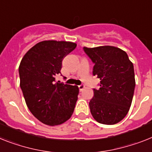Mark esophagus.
I'll return each instance as SVG.
<instances>
[{"label":"esophagus","instance_id":"1","mask_svg":"<svg viewBox=\"0 0 152 152\" xmlns=\"http://www.w3.org/2000/svg\"><path fill=\"white\" fill-rule=\"evenodd\" d=\"M78 87H79V90H80V91H82L84 88H85V86H84L83 84H80V85H79L78 86Z\"/></svg>","mask_w":152,"mask_h":152}]
</instances>
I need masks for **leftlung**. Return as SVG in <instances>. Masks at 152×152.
I'll use <instances>...</instances> for the list:
<instances>
[{
  "mask_svg": "<svg viewBox=\"0 0 152 152\" xmlns=\"http://www.w3.org/2000/svg\"><path fill=\"white\" fill-rule=\"evenodd\" d=\"M94 62V76L100 80V88L94 89L90 112L103 124H115L124 118L133 99L135 87L133 63L124 51L117 47H84Z\"/></svg>",
  "mask_w": 152,
  "mask_h": 152,
  "instance_id": "left-lung-1",
  "label": "left lung"
}]
</instances>
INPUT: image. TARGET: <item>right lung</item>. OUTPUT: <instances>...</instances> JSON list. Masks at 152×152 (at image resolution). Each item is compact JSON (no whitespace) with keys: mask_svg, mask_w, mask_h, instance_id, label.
I'll use <instances>...</instances> for the list:
<instances>
[{"mask_svg":"<svg viewBox=\"0 0 152 152\" xmlns=\"http://www.w3.org/2000/svg\"><path fill=\"white\" fill-rule=\"evenodd\" d=\"M76 43L43 41L30 48L19 66L20 86L29 110L45 124L58 125L72 116L79 88L56 83L62 59Z\"/></svg>","mask_w":152,"mask_h":152,"instance_id":"1","label":"right lung"}]
</instances>
